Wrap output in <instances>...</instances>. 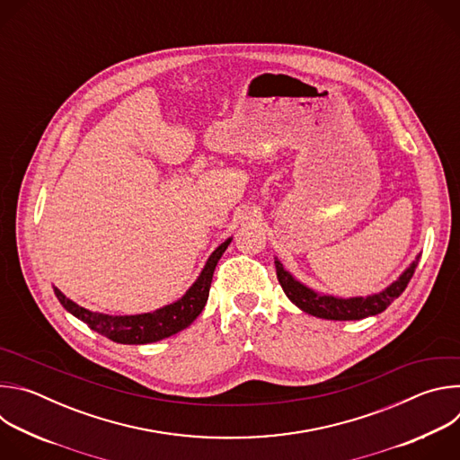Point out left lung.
Returning a JSON list of instances; mask_svg holds the SVG:
<instances>
[{"label": "left lung", "instance_id": "left-lung-1", "mask_svg": "<svg viewBox=\"0 0 460 460\" xmlns=\"http://www.w3.org/2000/svg\"><path fill=\"white\" fill-rule=\"evenodd\" d=\"M419 264V256L415 258L413 264L399 277V280L393 282L389 288H385L382 293L369 295V296H353V298H339L332 295H320L298 280H295L280 264L279 260H275V268H277V279L288 295V298L300 307L302 311L325 318V320H360L366 316H373L382 313L393 300L399 298L402 291L406 289L408 282L411 280L415 268Z\"/></svg>", "mask_w": 460, "mask_h": 460}]
</instances>
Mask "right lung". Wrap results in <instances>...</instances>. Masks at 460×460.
<instances>
[{"mask_svg": "<svg viewBox=\"0 0 460 460\" xmlns=\"http://www.w3.org/2000/svg\"><path fill=\"white\" fill-rule=\"evenodd\" d=\"M231 243V238H227L224 243H220L213 254L208 258L206 266L196 279V282L189 288V291L176 300L174 304H169L162 309H156L153 313L144 314H125V316H114L105 313H94L89 311L76 302L69 300L58 288H54V295L58 296L59 304L67 309L71 314L85 322L93 332L111 339L118 344H151L158 342L162 339H167L171 335H176L178 332L185 330L187 325L192 323V320L202 313L206 307L209 288L213 280L215 268L218 264L220 256Z\"/></svg>", "mask_w": 460, "mask_h": 460, "instance_id": "right-lung-1", "label": "right lung"}]
</instances>
